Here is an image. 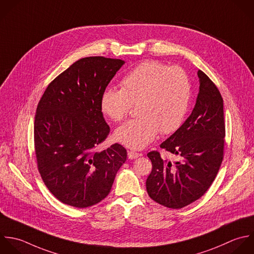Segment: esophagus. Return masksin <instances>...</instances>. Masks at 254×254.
<instances>
[{
    "instance_id": "esophagus-1",
    "label": "esophagus",
    "mask_w": 254,
    "mask_h": 254,
    "mask_svg": "<svg viewBox=\"0 0 254 254\" xmlns=\"http://www.w3.org/2000/svg\"><path fill=\"white\" fill-rule=\"evenodd\" d=\"M139 155H140V154L137 153V152H135V151H128V152H127V156H128L129 159H135V158H137Z\"/></svg>"
}]
</instances>
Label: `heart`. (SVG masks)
Returning a JSON list of instances; mask_svg holds the SVG:
<instances>
[{
	"label": "heart",
	"instance_id": "1",
	"mask_svg": "<svg viewBox=\"0 0 254 254\" xmlns=\"http://www.w3.org/2000/svg\"><path fill=\"white\" fill-rule=\"evenodd\" d=\"M191 99V84L186 72L154 61H144L122 80V89L108 88L101 108L114 122L123 121L137 105L136 119L121 126L115 132L120 143L133 149L148 145L158 131L167 134L182 124Z\"/></svg>",
	"mask_w": 254,
	"mask_h": 254
}]
</instances>
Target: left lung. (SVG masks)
Segmentation results:
<instances>
[{
	"mask_svg": "<svg viewBox=\"0 0 254 254\" xmlns=\"http://www.w3.org/2000/svg\"><path fill=\"white\" fill-rule=\"evenodd\" d=\"M200 91L192 114L161 148L181 160L172 163L159 151L147 153L152 170L146 180L149 197L171 209L200 199L214 182L224 159L226 125L224 100L215 83L198 71Z\"/></svg>",
	"mask_w": 254,
	"mask_h": 254,
	"instance_id": "1",
	"label": "left lung"
}]
</instances>
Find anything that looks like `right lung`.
Here are the masks:
<instances>
[{
	"label": "right lung",
	"instance_id": "add662e5",
	"mask_svg": "<svg viewBox=\"0 0 254 254\" xmlns=\"http://www.w3.org/2000/svg\"><path fill=\"white\" fill-rule=\"evenodd\" d=\"M124 63L104 56L81 58L49 83L38 102L33 127L37 169L63 204L81 209L104 200L127 160L120 143L97 151L110 133L102 95Z\"/></svg>",
	"mask_w": 254,
	"mask_h": 254
}]
</instances>
